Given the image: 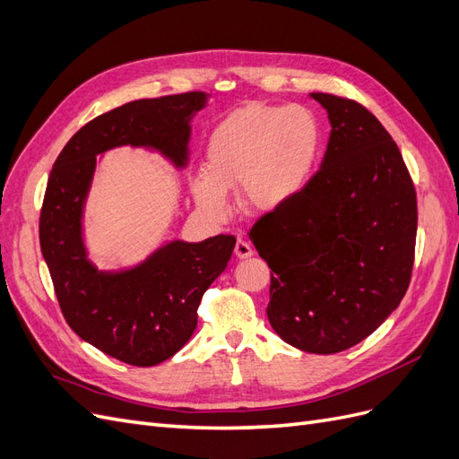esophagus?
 Listing matches in <instances>:
<instances>
[{
  "label": "esophagus",
  "instance_id": "1",
  "mask_svg": "<svg viewBox=\"0 0 459 459\" xmlns=\"http://www.w3.org/2000/svg\"><path fill=\"white\" fill-rule=\"evenodd\" d=\"M253 253H255L253 247L248 245L247 241L238 239V243H235V256H238V258H251Z\"/></svg>",
  "mask_w": 459,
  "mask_h": 459
}]
</instances>
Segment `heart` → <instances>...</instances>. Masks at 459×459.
<instances>
[{"mask_svg":"<svg viewBox=\"0 0 459 459\" xmlns=\"http://www.w3.org/2000/svg\"><path fill=\"white\" fill-rule=\"evenodd\" d=\"M322 151V128L300 105L251 103L233 110L206 145L204 172L191 182L193 199L214 220L230 214L228 189L238 187L245 212L281 211L307 187Z\"/></svg>","mask_w":459,"mask_h":459,"instance_id":"obj_1","label":"heart"}]
</instances>
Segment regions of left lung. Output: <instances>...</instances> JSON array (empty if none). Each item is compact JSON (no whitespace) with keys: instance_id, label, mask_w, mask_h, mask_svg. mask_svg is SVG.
Wrapping results in <instances>:
<instances>
[{"instance_id":"1","label":"left lung","mask_w":459,"mask_h":459,"mask_svg":"<svg viewBox=\"0 0 459 459\" xmlns=\"http://www.w3.org/2000/svg\"><path fill=\"white\" fill-rule=\"evenodd\" d=\"M310 97L331 124L322 166L248 238L273 272V331L299 351L335 354L369 337L404 299L418 199L398 145L366 107Z\"/></svg>"}]
</instances>
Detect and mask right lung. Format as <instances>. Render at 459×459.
I'll use <instances>...</instances> for the list:
<instances>
[{
  "instance_id": "add662e5",
  "label": "right lung",
  "mask_w": 459,
  "mask_h": 459,
  "mask_svg": "<svg viewBox=\"0 0 459 459\" xmlns=\"http://www.w3.org/2000/svg\"><path fill=\"white\" fill-rule=\"evenodd\" d=\"M204 91L140 100L82 126L53 164L39 216V247L66 324L124 364L151 368L172 358L197 327L204 290L226 270L235 238L172 239L130 268L97 270L84 243V208L97 157L115 147L157 151L182 170L191 120Z\"/></svg>"
}]
</instances>
